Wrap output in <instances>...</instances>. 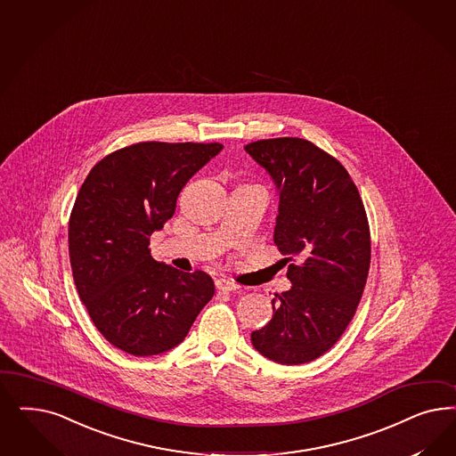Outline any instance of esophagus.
<instances>
[{"instance_id": "esophagus-1", "label": "esophagus", "mask_w": 456, "mask_h": 456, "mask_svg": "<svg viewBox=\"0 0 456 456\" xmlns=\"http://www.w3.org/2000/svg\"><path fill=\"white\" fill-rule=\"evenodd\" d=\"M215 285H216V289H218V290H223V292H233V290H238V289H240V285H238V283L228 279H218Z\"/></svg>"}]
</instances>
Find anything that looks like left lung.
Masks as SVG:
<instances>
[{
    "instance_id": "left-lung-1",
    "label": "left lung",
    "mask_w": 456,
    "mask_h": 456,
    "mask_svg": "<svg viewBox=\"0 0 456 456\" xmlns=\"http://www.w3.org/2000/svg\"><path fill=\"white\" fill-rule=\"evenodd\" d=\"M245 149L279 188L273 241L292 281L275 294V314L251 332V344L279 364L310 362L338 342L361 302L370 265L368 215L346 167L310 141L275 137Z\"/></svg>"
}]
</instances>
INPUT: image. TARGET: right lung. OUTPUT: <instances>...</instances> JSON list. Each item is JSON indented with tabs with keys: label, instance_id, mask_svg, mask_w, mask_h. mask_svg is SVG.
Here are the masks:
<instances>
[{
	"label": "right lung",
	"instance_id": "1",
	"mask_svg": "<svg viewBox=\"0 0 456 456\" xmlns=\"http://www.w3.org/2000/svg\"><path fill=\"white\" fill-rule=\"evenodd\" d=\"M220 142H137L97 162L69 221L75 287L99 332L133 355L173 349L215 295L211 277L156 262L149 236Z\"/></svg>",
	"mask_w": 456,
	"mask_h": 456
}]
</instances>
